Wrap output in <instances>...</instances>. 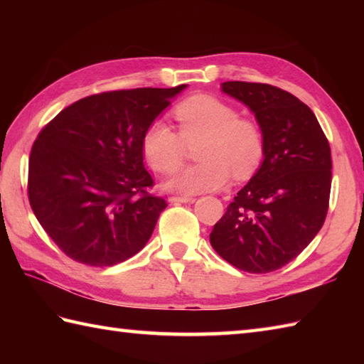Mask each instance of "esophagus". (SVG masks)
I'll return each instance as SVG.
<instances>
[{
    "label": "esophagus",
    "instance_id": "obj_1",
    "mask_svg": "<svg viewBox=\"0 0 364 364\" xmlns=\"http://www.w3.org/2000/svg\"><path fill=\"white\" fill-rule=\"evenodd\" d=\"M194 197H189V196H175V197H170L168 202L170 203H192L194 202Z\"/></svg>",
    "mask_w": 364,
    "mask_h": 364
}]
</instances>
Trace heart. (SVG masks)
<instances>
[{"instance_id":"1","label":"heart","mask_w":364,"mask_h":364,"mask_svg":"<svg viewBox=\"0 0 364 364\" xmlns=\"http://www.w3.org/2000/svg\"><path fill=\"white\" fill-rule=\"evenodd\" d=\"M180 134L168 123L153 120L142 136V151L159 173H173L183 164L184 144L202 141L196 166L167 181V189L198 194L225 186L236 178L250 176L264 154V136L255 120L239 117L233 106L211 95H196L175 107Z\"/></svg>"}]
</instances>
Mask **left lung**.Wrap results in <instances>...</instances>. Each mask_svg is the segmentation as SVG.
Masks as SVG:
<instances>
[{"label":"left lung","mask_w":364,"mask_h":364,"mask_svg":"<svg viewBox=\"0 0 364 364\" xmlns=\"http://www.w3.org/2000/svg\"><path fill=\"white\" fill-rule=\"evenodd\" d=\"M222 92L255 114L264 159L215 223L210 241L230 264L266 274L288 264L326 220L331 151L314 112L270 84L227 81Z\"/></svg>","instance_id":"8db88e82"}]
</instances>
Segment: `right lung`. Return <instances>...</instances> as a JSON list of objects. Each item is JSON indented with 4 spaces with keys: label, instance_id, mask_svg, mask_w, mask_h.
<instances>
[{
    "label": "right lung",
    "instance_id": "add662e5",
    "mask_svg": "<svg viewBox=\"0 0 364 364\" xmlns=\"http://www.w3.org/2000/svg\"><path fill=\"white\" fill-rule=\"evenodd\" d=\"M184 87L81 98L38 133L29 154V203L68 258L114 266L149 242L167 203L149 194L142 136Z\"/></svg>",
    "mask_w": 364,
    "mask_h": 364
}]
</instances>
